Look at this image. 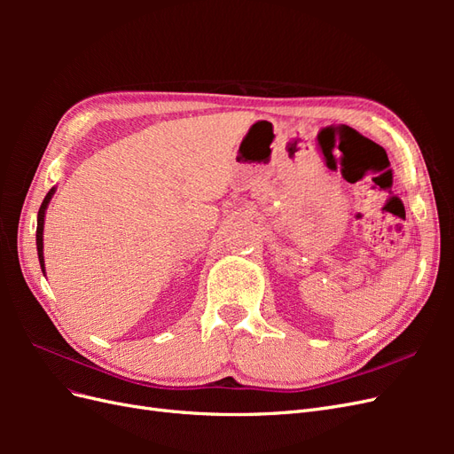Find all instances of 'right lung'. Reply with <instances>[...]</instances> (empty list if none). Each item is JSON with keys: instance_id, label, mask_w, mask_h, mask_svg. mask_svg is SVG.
Masks as SVG:
<instances>
[{"instance_id": "1", "label": "right lung", "mask_w": 454, "mask_h": 454, "mask_svg": "<svg viewBox=\"0 0 454 454\" xmlns=\"http://www.w3.org/2000/svg\"><path fill=\"white\" fill-rule=\"evenodd\" d=\"M54 191L57 189H51L47 197L43 199V202H41V208L37 212V231H35V244H37V257H39V265H41V270L45 272V259H43V225H45V210L47 206L54 195Z\"/></svg>"}]
</instances>
